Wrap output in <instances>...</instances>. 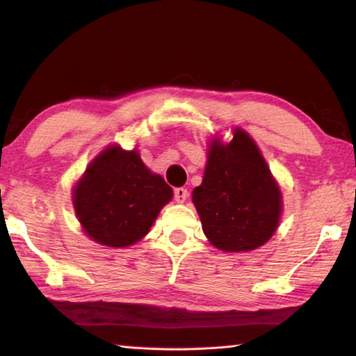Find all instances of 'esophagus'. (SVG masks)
Segmentation results:
<instances>
[{"mask_svg":"<svg viewBox=\"0 0 356 356\" xmlns=\"http://www.w3.org/2000/svg\"><path fill=\"white\" fill-rule=\"evenodd\" d=\"M186 198H187V189H184V187H178V189H175L177 203H184Z\"/></svg>","mask_w":356,"mask_h":356,"instance_id":"esophagus-1","label":"esophagus"}]
</instances>
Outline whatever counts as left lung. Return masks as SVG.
Wrapping results in <instances>:
<instances>
[{
    "label": "left lung",
    "instance_id": "obj_1",
    "mask_svg": "<svg viewBox=\"0 0 356 356\" xmlns=\"http://www.w3.org/2000/svg\"><path fill=\"white\" fill-rule=\"evenodd\" d=\"M223 143L207 145L203 181L192 201L212 246L225 252H248L265 245L276 232L284 201L276 178L257 144L243 129Z\"/></svg>",
    "mask_w": 356,
    "mask_h": 356
}]
</instances>
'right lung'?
<instances>
[{
  "instance_id": "1",
  "label": "right lung",
  "mask_w": 356,
  "mask_h": 356,
  "mask_svg": "<svg viewBox=\"0 0 356 356\" xmlns=\"http://www.w3.org/2000/svg\"><path fill=\"white\" fill-rule=\"evenodd\" d=\"M173 197L164 178L153 173L136 149L105 147L72 187V206L83 232L108 248H127L150 232Z\"/></svg>"
}]
</instances>
